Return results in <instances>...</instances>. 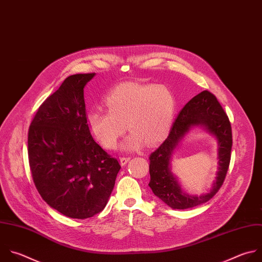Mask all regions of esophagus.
Segmentation results:
<instances>
[{
	"instance_id": "esophagus-1",
	"label": "esophagus",
	"mask_w": 262,
	"mask_h": 262,
	"mask_svg": "<svg viewBox=\"0 0 262 262\" xmlns=\"http://www.w3.org/2000/svg\"><path fill=\"white\" fill-rule=\"evenodd\" d=\"M129 159H130V157H120V163H121V165L126 164Z\"/></svg>"
}]
</instances>
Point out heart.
<instances>
[{
  "label": "heart",
  "mask_w": 262,
  "mask_h": 262,
  "mask_svg": "<svg viewBox=\"0 0 262 262\" xmlns=\"http://www.w3.org/2000/svg\"><path fill=\"white\" fill-rule=\"evenodd\" d=\"M107 112L91 111L87 125L97 141L107 149L115 147L124 134L130 130L121 144L124 150L140 149L159 143L167 134L175 113V97L165 84L124 82L105 99Z\"/></svg>",
  "instance_id": "heart-1"
}]
</instances>
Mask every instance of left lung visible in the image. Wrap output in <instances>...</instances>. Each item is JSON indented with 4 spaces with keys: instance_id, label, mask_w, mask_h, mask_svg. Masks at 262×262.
Segmentation results:
<instances>
[{
    "instance_id": "1",
    "label": "left lung",
    "mask_w": 262,
    "mask_h": 262,
    "mask_svg": "<svg viewBox=\"0 0 262 262\" xmlns=\"http://www.w3.org/2000/svg\"><path fill=\"white\" fill-rule=\"evenodd\" d=\"M195 126L214 135L219 144V171L212 189L206 195L189 196L181 188L171 171V156L185 135ZM232 135L229 119L216 97L204 91L181 110L165 141L151 153L149 186L153 193L171 209L185 210L210 201L222 186L230 162Z\"/></svg>"
}]
</instances>
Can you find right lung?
<instances>
[{"label":"right lung","mask_w":262,"mask_h":262,"mask_svg":"<svg viewBox=\"0 0 262 262\" xmlns=\"http://www.w3.org/2000/svg\"><path fill=\"white\" fill-rule=\"evenodd\" d=\"M95 75L66 78L39 107L28 137L38 192L51 208L75 219L104 210L121 167L94 140L87 125L84 87Z\"/></svg>","instance_id":"obj_1"}]
</instances>
